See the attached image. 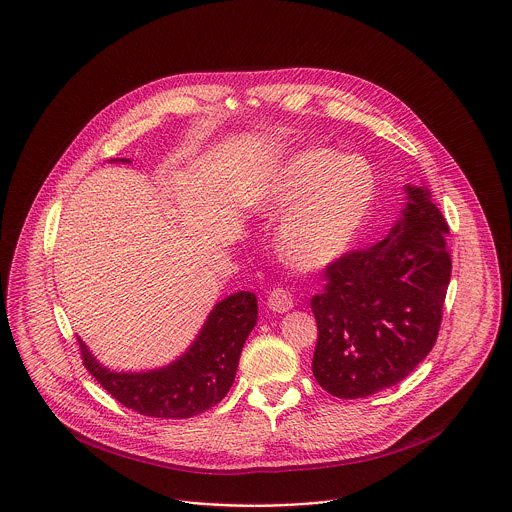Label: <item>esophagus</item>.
<instances>
[{
  "mask_svg": "<svg viewBox=\"0 0 512 512\" xmlns=\"http://www.w3.org/2000/svg\"><path fill=\"white\" fill-rule=\"evenodd\" d=\"M266 305L273 312H287V310L293 308L295 303H293V295L285 287H273L270 295H268Z\"/></svg>",
  "mask_w": 512,
  "mask_h": 512,
  "instance_id": "esophagus-1",
  "label": "esophagus"
}]
</instances>
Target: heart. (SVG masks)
Returning a JSON list of instances; mask_svg holds the SVG:
<instances>
[{
    "label": "heart",
    "mask_w": 512,
    "mask_h": 512,
    "mask_svg": "<svg viewBox=\"0 0 512 512\" xmlns=\"http://www.w3.org/2000/svg\"><path fill=\"white\" fill-rule=\"evenodd\" d=\"M376 198L373 165L361 155L310 145L289 153L266 180L262 207L282 215L281 258L297 270L340 260L363 233Z\"/></svg>",
    "instance_id": "obj_1"
}]
</instances>
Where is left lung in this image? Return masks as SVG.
<instances>
[{
  "label": "left lung",
  "instance_id": "obj_1",
  "mask_svg": "<svg viewBox=\"0 0 512 512\" xmlns=\"http://www.w3.org/2000/svg\"><path fill=\"white\" fill-rule=\"evenodd\" d=\"M386 239L332 262L310 299L318 326L316 382L332 396L367 398L402 382L433 349L450 281L448 225L425 186Z\"/></svg>",
  "mask_w": 512,
  "mask_h": 512
}]
</instances>
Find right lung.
Segmentation results:
<instances>
[{
	"mask_svg": "<svg viewBox=\"0 0 512 512\" xmlns=\"http://www.w3.org/2000/svg\"><path fill=\"white\" fill-rule=\"evenodd\" d=\"M116 161V159H114ZM130 163L128 159H120ZM258 301L239 291L209 312L198 338L171 365L147 373L103 367L79 338L85 369L122 406L157 419H186L219 404L235 382L242 345L256 326Z\"/></svg>",
	"mask_w": 512,
	"mask_h": 512,
	"instance_id": "obj_1",
	"label": "right lung"
}]
</instances>
